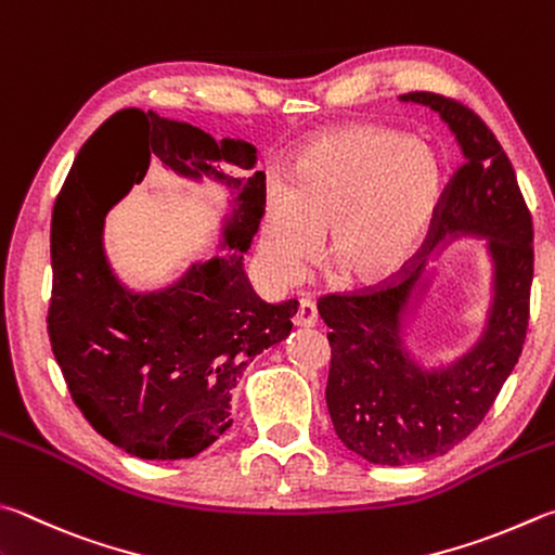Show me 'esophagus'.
<instances>
[{
  "label": "esophagus",
  "instance_id": "obj_1",
  "mask_svg": "<svg viewBox=\"0 0 555 555\" xmlns=\"http://www.w3.org/2000/svg\"><path fill=\"white\" fill-rule=\"evenodd\" d=\"M294 322H296L298 327L318 325V308H315V304H312V300H306V298L300 300L296 315H294Z\"/></svg>",
  "mask_w": 555,
  "mask_h": 555
}]
</instances>
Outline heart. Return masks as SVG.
Returning <instances> with one entry per match:
<instances>
[{
  "label": "heart",
  "instance_id": "b5f03b06",
  "mask_svg": "<svg viewBox=\"0 0 555 555\" xmlns=\"http://www.w3.org/2000/svg\"><path fill=\"white\" fill-rule=\"evenodd\" d=\"M435 150L380 126H337L298 150L291 184L269 179L261 196L259 257L284 288L330 249L359 284H380L415 255L444 204Z\"/></svg>",
  "mask_w": 555,
  "mask_h": 555
}]
</instances>
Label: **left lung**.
Instances as JSON below:
<instances>
[{
  "mask_svg": "<svg viewBox=\"0 0 555 555\" xmlns=\"http://www.w3.org/2000/svg\"><path fill=\"white\" fill-rule=\"evenodd\" d=\"M400 102L437 111L463 153L431 225L429 255L459 237L488 240L492 296L476 345L437 369L422 366L405 347L408 320L429 288L427 261L369 294L320 298L332 347V425L341 444L378 466L441 456L480 425L519 361L533 279L531 216L492 130L447 96L410 92Z\"/></svg>",
  "mask_w": 555,
  "mask_h": 555,
  "instance_id": "8db88e82",
  "label": "left lung"
}]
</instances>
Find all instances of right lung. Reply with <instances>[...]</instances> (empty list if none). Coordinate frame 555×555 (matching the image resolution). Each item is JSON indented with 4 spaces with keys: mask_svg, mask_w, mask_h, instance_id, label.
<instances>
[{
    "mask_svg": "<svg viewBox=\"0 0 555 555\" xmlns=\"http://www.w3.org/2000/svg\"><path fill=\"white\" fill-rule=\"evenodd\" d=\"M150 158L231 191L221 244L231 251L143 295L109 269L103 218L142 180ZM220 163L251 169L257 147L126 108L82 145L55 198L50 347L89 425L130 456L179 461L208 449L233 425L230 398L249 361L294 327L298 300L267 304L243 269L261 220L264 175L235 179L220 172Z\"/></svg>",
    "mask_w": 555,
    "mask_h": 555,
    "instance_id": "1",
    "label": "right lung"
}]
</instances>
